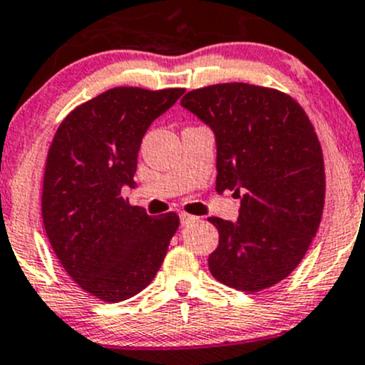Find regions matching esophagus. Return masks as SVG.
<instances>
[{
    "instance_id": "obj_1",
    "label": "esophagus",
    "mask_w": 365,
    "mask_h": 365,
    "mask_svg": "<svg viewBox=\"0 0 365 365\" xmlns=\"http://www.w3.org/2000/svg\"><path fill=\"white\" fill-rule=\"evenodd\" d=\"M179 219H181L182 226H187V224H191V222H195V220H198V217L186 214V212H181V214H179Z\"/></svg>"
}]
</instances>
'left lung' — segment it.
Returning a JSON list of instances; mask_svg holds the SVG:
<instances>
[{
	"label": "left lung",
	"instance_id": "1",
	"mask_svg": "<svg viewBox=\"0 0 365 365\" xmlns=\"http://www.w3.org/2000/svg\"><path fill=\"white\" fill-rule=\"evenodd\" d=\"M181 105L214 130L217 193L241 198L236 222L208 217L219 231L208 269L240 292L271 288L298 267L321 224L326 174L312 122L289 94L245 83L193 89Z\"/></svg>",
	"mask_w": 365,
	"mask_h": 365
}]
</instances>
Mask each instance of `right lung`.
<instances>
[{
  "label": "right lung",
  "mask_w": 365,
  "mask_h": 365,
  "mask_svg": "<svg viewBox=\"0 0 365 365\" xmlns=\"http://www.w3.org/2000/svg\"><path fill=\"white\" fill-rule=\"evenodd\" d=\"M182 88L108 89L61 120L48 150L41 212L53 252L84 292L110 304L153 281L179 215L150 217L120 195L134 187L138 151L151 122Z\"/></svg>",
  "instance_id": "obj_1"
}]
</instances>
